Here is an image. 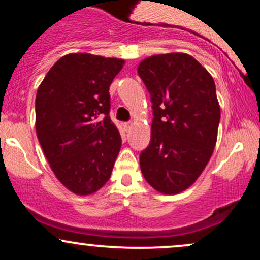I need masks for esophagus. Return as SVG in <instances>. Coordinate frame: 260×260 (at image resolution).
<instances>
[{"mask_svg":"<svg viewBox=\"0 0 260 260\" xmlns=\"http://www.w3.org/2000/svg\"><path fill=\"white\" fill-rule=\"evenodd\" d=\"M132 127H133L132 122H124V123H123V128H124V131H126V132H129L131 128H132Z\"/></svg>","mask_w":260,"mask_h":260,"instance_id":"34e87169","label":"esophagus"}]
</instances>
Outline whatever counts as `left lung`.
<instances>
[{"label": "left lung", "instance_id": "left-lung-1", "mask_svg": "<svg viewBox=\"0 0 260 260\" xmlns=\"http://www.w3.org/2000/svg\"><path fill=\"white\" fill-rule=\"evenodd\" d=\"M138 74L150 92L154 115L140 170L157 192L177 194L194 183L215 148L220 122L215 83L194 57L180 52L143 59Z\"/></svg>", "mask_w": 260, "mask_h": 260}]
</instances>
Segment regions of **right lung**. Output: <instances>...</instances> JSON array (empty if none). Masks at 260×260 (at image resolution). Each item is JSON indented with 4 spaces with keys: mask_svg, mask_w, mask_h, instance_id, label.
Listing matches in <instances>:
<instances>
[{
    "mask_svg": "<svg viewBox=\"0 0 260 260\" xmlns=\"http://www.w3.org/2000/svg\"><path fill=\"white\" fill-rule=\"evenodd\" d=\"M123 64L121 58L70 53L52 66L38 89L39 143L58 181L76 194L99 190L120 153L109 88Z\"/></svg>",
    "mask_w": 260,
    "mask_h": 260,
    "instance_id": "add662e5",
    "label": "right lung"
}]
</instances>
